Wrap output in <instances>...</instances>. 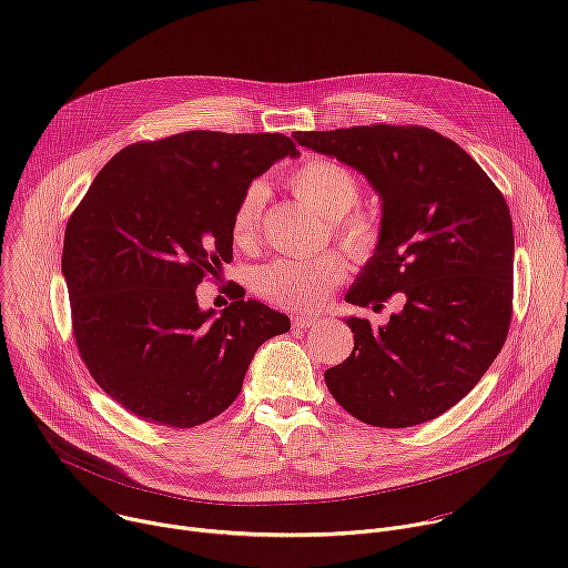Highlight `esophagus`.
I'll use <instances>...</instances> for the list:
<instances>
[{
    "instance_id": "obj_1",
    "label": "esophagus",
    "mask_w": 568,
    "mask_h": 568,
    "mask_svg": "<svg viewBox=\"0 0 568 568\" xmlns=\"http://www.w3.org/2000/svg\"><path fill=\"white\" fill-rule=\"evenodd\" d=\"M316 323H318V318L312 316V314H296V316H292V326L294 328H314Z\"/></svg>"
}]
</instances>
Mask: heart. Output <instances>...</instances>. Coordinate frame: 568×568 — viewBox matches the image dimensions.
Instances as JSON below:
<instances>
[{"instance_id":"b5f03b06","label":"heart","mask_w":568,"mask_h":568,"mask_svg":"<svg viewBox=\"0 0 568 568\" xmlns=\"http://www.w3.org/2000/svg\"><path fill=\"white\" fill-rule=\"evenodd\" d=\"M292 193L318 215L337 220V233L346 250L366 258L379 242V224L368 213H351L359 200L357 178L333 159H307L287 175ZM265 186L254 182L240 195L231 215V237L235 245H252L261 226V209ZM344 261L335 254L326 256H292L278 258L254 276L256 292L283 307H316L328 298L333 287L344 276Z\"/></svg>"}]
</instances>
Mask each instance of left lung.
Returning <instances> with one entry per match:
<instances>
[{
    "mask_svg": "<svg viewBox=\"0 0 568 568\" xmlns=\"http://www.w3.org/2000/svg\"><path fill=\"white\" fill-rule=\"evenodd\" d=\"M362 173L382 200L379 242L353 305L404 294L384 326L348 316L351 357L326 371L357 420L399 429L438 418L490 368L513 316V217L501 191L452 139L420 125L294 132Z\"/></svg>",
    "mask_w": 568,
    "mask_h": 568,
    "instance_id": "obj_1",
    "label": "left lung"
}]
</instances>
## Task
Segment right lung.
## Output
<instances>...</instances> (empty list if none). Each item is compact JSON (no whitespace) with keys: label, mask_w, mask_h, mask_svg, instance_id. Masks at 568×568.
Returning a JSON list of instances; mask_svg holds the SVG:
<instances>
[{"label":"right lung","mask_w":568,"mask_h":568,"mask_svg":"<svg viewBox=\"0 0 568 568\" xmlns=\"http://www.w3.org/2000/svg\"><path fill=\"white\" fill-rule=\"evenodd\" d=\"M285 134L191 130L139 141L97 175L64 231L62 274L80 357L141 420L189 429L237 397L256 351L290 318L242 298L200 310L197 285L233 258L240 195L283 156Z\"/></svg>","instance_id":"1"}]
</instances>
